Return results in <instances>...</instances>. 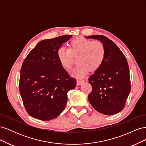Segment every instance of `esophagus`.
<instances>
[{"label":"esophagus","instance_id":"obj_1","mask_svg":"<svg viewBox=\"0 0 146 146\" xmlns=\"http://www.w3.org/2000/svg\"><path fill=\"white\" fill-rule=\"evenodd\" d=\"M83 83H84V81L83 80H77V85L78 86L82 85V84Z\"/></svg>","mask_w":146,"mask_h":146}]
</instances>
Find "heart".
<instances>
[{"label": "heart", "instance_id": "b5f03b06", "mask_svg": "<svg viewBox=\"0 0 146 146\" xmlns=\"http://www.w3.org/2000/svg\"><path fill=\"white\" fill-rule=\"evenodd\" d=\"M106 49L104 44L99 41H92L83 37L74 39L69 44V48L60 47L57 56L60 63L66 69L73 64V56H77L78 64L71 70L72 76L83 78L89 72L96 71L102 65L105 58Z\"/></svg>", "mask_w": 146, "mask_h": 146}]
</instances>
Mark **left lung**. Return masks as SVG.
Masks as SVG:
<instances>
[{
  "instance_id": "obj_1",
  "label": "left lung",
  "mask_w": 146,
  "mask_h": 146,
  "mask_svg": "<svg viewBox=\"0 0 146 146\" xmlns=\"http://www.w3.org/2000/svg\"><path fill=\"white\" fill-rule=\"evenodd\" d=\"M86 38L98 39L106 49L102 65L88 79L92 87L88 100L92 107L102 114H117L124 108L131 90L129 67L125 56L107 37L92 35Z\"/></svg>"
}]
</instances>
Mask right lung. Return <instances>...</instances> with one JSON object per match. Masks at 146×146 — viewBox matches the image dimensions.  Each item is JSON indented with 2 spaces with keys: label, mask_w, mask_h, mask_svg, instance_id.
Instances as JSON below:
<instances>
[{
  "label": "right lung",
  "mask_w": 146,
  "mask_h": 146,
  "mask_svg": "<svg viewBox=\"0 0 146 146\" xmlns=\"http://www.w3.org/2000/svg\"><path fill=\"white\" fill-rule=\"evenodd\" d=\"M72 35L39 42L25 58L21 69L19 92L26 111L39 120L49 121L63 112L67 93L77 82L60 63L57 51Z\"/></svg>",
  "instance_id": "add662e5"
}]
</instances>
